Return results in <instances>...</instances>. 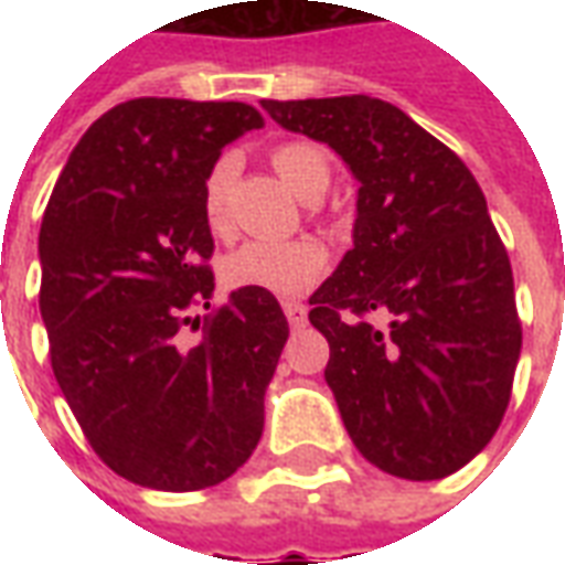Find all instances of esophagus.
<instances>
[{
  "mask_svg": "<svg viewBox=\"0 0 565 565\" xmlns=\"http://www.w3.org/2000/svg\"><path fill=\"white\" fill-rule=\"evenodd\" d=\"M284 315H287V320H290V327L294 330H299V327H306V306L302 302H284Z\"/></svg>",
  "mask_w": 565,
  "mask_h": 565,
  "instance_id": "obj_1",
  "label": "esophagus"
}]
</instances>
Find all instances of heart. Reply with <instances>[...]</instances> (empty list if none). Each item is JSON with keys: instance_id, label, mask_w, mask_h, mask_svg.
Masks as SVG:
<instances>
[{"instance_id": "heart-1", "label": "heart", "mask_w": 565, "mask_h": 565, "mask_svg": "<svg viewBox=\"0 0 565 565\" xmlns=\"http://www.w3.org/2000/svg\"><path fill=\"white\" fill-rule=\"evenodd\" d=\"M271 166L284 184L302 199H320L330 186V160L311 141H281L271 148ZM235 178V160L223 157L205 178V217L214 230L226 226V202ZM330 266V250L318 238L247 242L226 257L223 278L235 290H263L275 296L302 294Z\"/></svg>"}]
</instances>
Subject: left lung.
Here are the masks:
<instances>
[{
	"label": "left lung",
	"mask_w": 565,
	"mask_h": 565,
	"mask_svg": "<svg viewBox=\"0 0 565 565\" xmlns=\"http://www.w3.org/2000/svg\"><path fill=\"white\" fill-rule=\"evenodd\" d=\"M259 105L360 181L354 247L308 299L348 436L396 478H448L499 429L521 356L509 250L481 186L384 99Z\"/></svg>",
	"instance_id": "1"
}]
</instances>
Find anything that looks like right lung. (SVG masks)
Wrapping results in <instances>:
<instances>
[{
    "label": "right lung",
    "mask_w": 565,
    "mask_h": 565,
    "mask_svg": "<svg viewBox=\"0 0 565 565\" xmlns=\"http://www.w3.org/2000/svg\"><path fill=\"white\" fill-rule=\"evenodd\" d=\"M259 127L245 103H120L81 136L44 209L39 306L56 384L99 460L132 484H221L263 436L290 327L263 290L211 308L205 217L211 166ZM193 307L212 311L202 331Z\"/></svg>",
    "instance_id": "right-lung-1"
}]
</instances>
